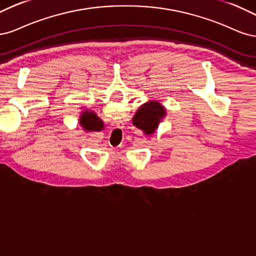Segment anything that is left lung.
<instances>
[{"instance_id":"1","label":"left lung","mask_w":256,"mask_h":256,"mask_svg":"<svg viewBox=\"0 0 256 256\" xmlns=\"http://www.w3.org/2000/svg\"><path fill=\"white\" fill-rule=\"evenodd\" d=\"M164 116V110L160 103L149 102L138 110L133 118V124L149 135L158 126V122Z\"/></svg>"}]
</instances>
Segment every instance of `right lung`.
Returning <instances> with one entry per match:
<instances>
[{"label": "right lung", "instance_id": "1", "mask_svg": "<svg viewBox=\"0 0 256 256\" xmlns=\"http://www.w3.org/2000/svg\"><path fill=\"white\" fill-rule=\"evenodd\" d=\"M80 124L87 130H101L103 128V122L92 112H84L80 119Z\"/></svg>", "mask_w": 256, "mask_h": 256}]
</instances>
